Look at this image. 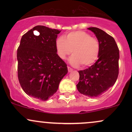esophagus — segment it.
<instances>
[{"label": "esophagus", "instance_id": "esophagus-1", "mask_svg": "<svg viewBox=\"0 0 132 132\" xmlns=\"http://www.w3.org/2000/svg\"><path fill=\"white\" fill-rule=\"evenodd\" d=\"M68 72H71V71H72V69L71 68H70V67H69V66H68Z\"/></svg>", "mask_w": 132, "mask_h": 132}]
</instances>
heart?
Returning <instances> with one entry per match:
<instances>
[{"mask_svg": "<svg viewBox=\"0 0 132 132\" xmlns=\"http://www.w3.org/2000/svg\"><path fill=\"white\" fill-rule=\"evenodd\" d=\"M55 45L57 55L62 60L66 59L71 53L73 54L69 62L74 66H91L98 60L101 53L99 40L83 31H71L65 38L58 37Z\"/></svg>", "mask_w": 132, "mask_h": 132, "instance_id": "1", "label": "heart"}]
</instances>
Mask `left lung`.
Instances as JSON below:
<instances>
[{
  "label": "left lung",
  "mask_w": 132,
  "mask_h": 132,
  "mask_svg": "<svg viewBox=\"0 0 132 132\" xmlns=\"http://www.w3.org/2000/svg\"><path fill=\"white\" fill-rule=\"evenodd\" d=\"M87 29L94 33L101 43L99 59L91 66L79 71L77 89L82 94L95 98L116 83L119 75V50L112 37L96 27Z\"/></svg>",
  "instance_id": "1"
}]
</instances>
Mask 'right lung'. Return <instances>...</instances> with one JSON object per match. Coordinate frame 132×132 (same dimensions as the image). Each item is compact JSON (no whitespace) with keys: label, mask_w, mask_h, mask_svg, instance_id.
<instances>
[{"label":"right lung","mask_w":132,"mask_h":132,"mask_svg":"<svg viewBox=\"0 0 132 132\" xmlns=\"http://www.w3.org/2000/svg\"><path fill=\"white\" fill-rule=\"evenodd\" d=\"M38 31L37 36L34 34ZM61 31L37 25L22 36L17 49L18 78L27 95L46 101L68 73L67 64L57 55L56 40Z\"/></svg>","instance_id":"obj_1"}]
</instances>
